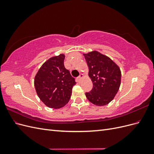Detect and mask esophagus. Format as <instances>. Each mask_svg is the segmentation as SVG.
<instances>
[{"mask_svg":"<svg viewBox=\"0 0 154 154\" xmlns=\"http://www.w3.org/2000/svg\"><path fill=\"white\" fill-rule=\"evenodd\" d=\"M83 78H84V76H83V74H80V75L79 76V77L78 78V82H80L83 80Z\"/></svg>","mask_w":154,"mask_h":154,"instance_id":"obj_1","label":"esophagus"}]
</instances>
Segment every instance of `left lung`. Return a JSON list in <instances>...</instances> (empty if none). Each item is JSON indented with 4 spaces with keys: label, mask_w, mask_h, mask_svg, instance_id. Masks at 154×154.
Wrapping results in <instances>:
<instances>
[{
    "label": "left lung",
    "mask_w": 154,
    "mask_h": 154,
    "mask_svg": "<svg viewBox=\"0 0 154 154\" xmlns=\"http://www.w3.org/2000/svg\"><path fill=\"white\" fill-rule=\"evenodd\" d=\"M88 67V76L93 83L87 98L97 106L109 104L117 94L121 85L122 73L118 66L109 57L93 51L83 54Z\"/></svg>",
    "instance_id": "8db88e82"
}]
</instances>
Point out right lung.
Listing matches in <instances>:
<instances>
[{
    "label": "right lung",
    "instance_id": "1",
    "mask_svg": "<svg viewBox=\"0 0 154 154\" xmlns=\"http://www.w3.org/2000/svg\"><path fill=\"white\" fill-rule=\"evenodd\" d=\"M64 59L63 54L50 58L35 77L37 95L46 106L52 109L66 105L71 98L72 87L76 85L74 78L64 67Z\"/></svg>",
    "mask_w": 154,
    "mask_h": 154
}]
</instances>
